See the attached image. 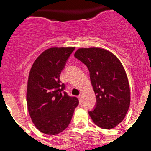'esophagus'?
<instances>
[{"label":"esophagus","mask_w":151,"mask_h":151,"mask_svg":"<svg viewBox=\"0 0 151 151\" xmlns=\"http://www.w3.org/2000/svg\"><path fill=\"white\" fill-rule=\"evenodd\" d=\"M78 100H79V102L80 103H82V95H79L78 97Z\"/></svg>","instance_id":"34e87169"}]
</instances>
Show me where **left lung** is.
Masks as SVG:
<instances>
[{"label": "left lung", "instance_id": "8db88e82", "mask_svg": "<svg viewBox=\"0 0 151 151\" xmlns=\"http://www.w3.org/2000/svg\"><path fill=\"white\" fill-rule=\"evenodd\" d=\"M74 56L90 72L97 100L96 107L88 112L91 118L101 129L115 128L130 106V88L122 64L111 52L99 47L79 48Z\"/></svg>", "mask_w": 151, "mask_h": 151}]
</instances>
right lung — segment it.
<instances>
[{
    "label": "right lung",
    "mask_w": 151,
    "mask_h": 151,
    "mask_svg": "<svg viewBox=\"0 0 151 151\" xmlns=\"http://www.w3.org/2000/svg\"><path fill=\"white\" fill-rule=\"evenodd\" d=\"M75 47H51L41 53L29 72L26 91L28 110L35 127L50 135L66 129L78 104L77 97L63 91L61 71Z\"/></svg>",
    "instance_id": "right-lung-1"
}]
</instances>
